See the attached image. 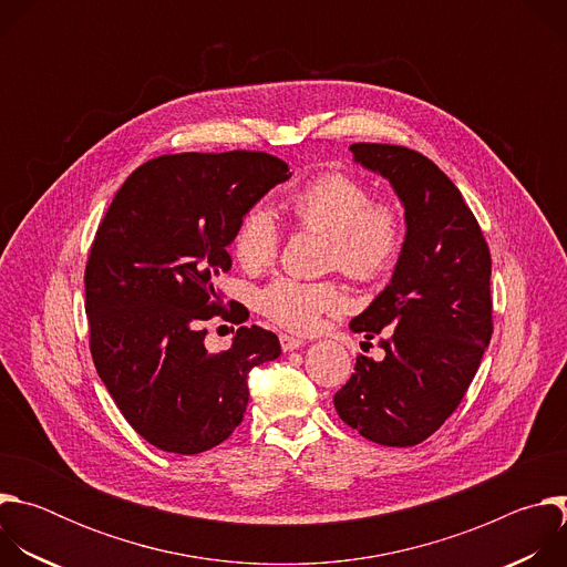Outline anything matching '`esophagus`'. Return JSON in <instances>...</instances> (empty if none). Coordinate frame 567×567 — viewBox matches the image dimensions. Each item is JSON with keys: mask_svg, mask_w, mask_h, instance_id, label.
I'll list each match as a JSON object with an SVG mask.
<instances>
[{"mask_svg": "<svg viewBox=\"0 0 567 567\" xmlns=\"http://www.w3.org/2000/svg\"><path fill=\"white\" fill-rule=\"evenodd\" d=\"M300 346H302V341H300V339H296V337H289V334H280V348H282L285 352L298 350Z\"/></svg>", "mask_w": 567, "mask_h": 567, "instance_id": "obj_1", "label": "esophagus"}]
</instances>
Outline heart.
Segmentation results:
<instances>
[{
	"label": "heart",
	"instance_id": "heart-1",
	"mask_svg": "<svg viewBox=\"0 0 567 567\" xmlns=\"http://www.w3.org/2000/svg\"><path fill=\"white\" fill-rule=\"evenodd\" d=\"M300 230L326 235V267L357 280H374L392 269L406 241V221L396 202L374 199L368 184L346 173H326L289 199ZM282 228L265 206H254L239 219L233 254L247 271L276 262ZM258 309L278 328L309 334L326 316L348 309V293L334 280H296L278 276L258 291Z\"/></svg>",
	"mask_w": 567,
	"mask_h": 567
}]
</instances>
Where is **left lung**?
Masks as SVG:
<instances>
[{"label": "left lung", "instance_id": "1", "mask_svg": "<svg viewBox=\"0 0 567 567\" xmlns=\"http://www.w3.org/2000/svg\"><path fill=\"white\" fill-rule=\"evenodd\" d=\"M350 150L392 184L409 233L390 285L350 322L368 341L388 334L379 341L385 359L359 354L334 406L370 442L415 446L455 413L489 346L492 254L462 193L429 156L388 143Z\"/></svg>", "mask_w": 567, "mask_h": 567}]
</instances>
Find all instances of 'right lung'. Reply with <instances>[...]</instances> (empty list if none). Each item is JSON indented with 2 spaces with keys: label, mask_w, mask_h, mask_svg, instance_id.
Wrapping results in <instances>:
<instances>
[{
  "label": "right lung",
  "mask_w": 567,
  "mask_h": 567,
  "mask_svg": "<svg viewBox=\"0 0 567 567\" xmlns=\"http://www.w3.org/2000/svg\"><path fill=\"white\" fill-rule=\"evenodd\" d=\"M289 177L267 152L164 154L125 179L99 224L85 267L92 359L127 424L161 451L221 444L245 417L249 372L280 357L258 326L221 352L204 339L213 318L239 322V302L217 289L239 219Z\"/></svg>",
  "instance_id": "right-lung-1"
}]
</instances>
